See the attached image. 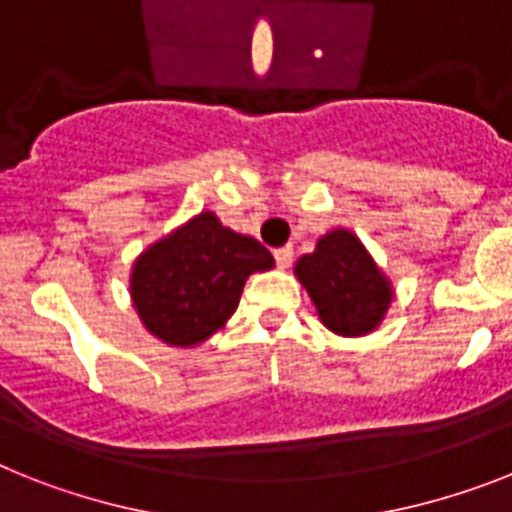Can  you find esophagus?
Instances as JSON below:
<instances>
[{
  "label": "esophagus",
  "instance_id": "obj_1",
  "mask_svg": "<svg viewBox=\"0 0 512 512\" xmlns=\"http://www.w3.org/2000/svg\"><path fill=\"white\" fill-rule=\"evenodd\" d=\"M274 261H277V266H280V269H287V266L293 264V248L290 246L277 248V251H274Z\"/></svg>",
  "mask_w": 512,
  "mask_h": 512
}]
</instances>
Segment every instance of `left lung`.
Returning a JSON list of instances; mask_svg holds the SVG:
<instances>
[{
    "mask_svg": "<svg viewBox=\"0 0 512 512\" xmlns=\"http://www.w3.org/2000/svg\"><path fill=\"white\" fill-rule=\"evenodd\" d=\"M295 277L306 287L316 314L342 337L369 335L392 303V285L377 261L350 230H329L314 253L295 261Z\"/></svg>",
    "mask_w": 512,
    "mask_h": 512,
    "instance_id": "8db88e82",
    "label": "left lung"
}]
</instances>
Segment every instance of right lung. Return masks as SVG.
<instances>
[{"mask_svg": "<svg viewBox=\"0 0 512 512\" xmlns=\"http://www.w3.org/2000/svg\"><path fill=\"white\" fill-rule=\"evenodd\" d=\"M272 253L201 211L151 243L130 272V298L143 327L175 348H193L225 327L253 272L272 269Z\"/></svg>", "mask_w": 512, "mask_h": 512, "instance_id": "right-lung-1", "label": "right lung"}]
</instances>
